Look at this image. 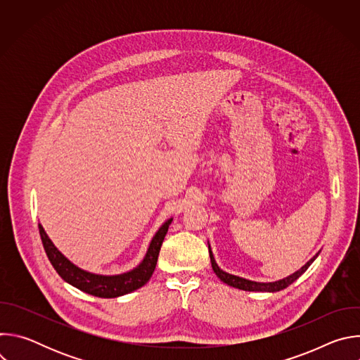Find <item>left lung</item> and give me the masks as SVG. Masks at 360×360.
<instances>
[{
  "mask_svg": "<svg viewBox=\"0 0 360 360\" xmlns=\"http://www.w3.org/2000/svg\"><path fill=\"white\" fill-rule=\"evenodd\" d=\"M208 248H210V258H211L212 269L217 274V276L224 283H226V285H229L232 288H238L240 290H248V292H279V290L288 288L290 283H293L299 276H302L306 272V269L312 265V262L318 258V255H319V252H318L314 256V258L309 262H306L299 271H296L295 274H292V275H289V276H286L283 279H279V281H275V282H255V281H249V279H245V278H240V276H236V275H232V274H228V272L222 271L218 266V264H217V261L214 258V253L211 250V245Z\"/></svg>",
  "mask_w": 360,
  "mask_h": 360,
  "instance_id": "1",
  "label": "left lung"
}]
</instances>
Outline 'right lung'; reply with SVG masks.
<instances>
[{"label":"right lung","instance_id":"add662e5","mask_svg":"<svg viewBox=\"0 0 360 360\" xmlns=\"http://www.w3.org/2000/svg\"><path fill=\"white\" fill-rule=\"evenodd\" d=\"M171 222L172 218L165 221L157 233L153 235L141 264L136 268L120 275H98L78 268L58 250L53 240L48 238L41 224H38V229L51 265L54 266V269L65 282L92 296L118 297L142 288L150 279L153 271H155L160 249Z\"/></svg>","mask_w":360,"mask_h":360}]
</instances>
